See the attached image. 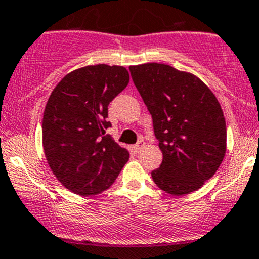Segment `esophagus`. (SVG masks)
Listing matches in <instances>:
<instances>
[{"label":"esophagus","instance_id":"obj_1","mask_svg":"<svg viewBox=\"0 0 259 259\" xmlns=\"http://www.w3.org/2000/svg\"><path fill=\"white\" fill-rule=\"evenodd\" d=\"M144 147H145V141H144V140H140V141L137 142L136 145H135V150H136L137 152L141 151V150L144 149Z\"/></svg>","mask_w":259,"mask_h":259}]
</instances>
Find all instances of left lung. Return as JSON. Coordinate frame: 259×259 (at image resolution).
Here are the masks:
<instances>
[{
	"label": "left lung",
	"mask_w": 259,
	"mask_h": 259,
	"mask_svg": "<svg viewBox=\"0 0 259 259\" xmlns=\"http://www.w3.org/2000/svg\"><path fill=\"white\" fill-rule=\"evenodd\" d=\"M132 80L146 104L162 152L155 184L173 196L201 188L226 151V123L212 91L193 73L164 63L131 66Z\"/></svg>",
	"instance_id": "obj_1"
}]
</instances>
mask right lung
Instances as JSON below:
<instances>
[{
    "instance_id": "1",
    "label": "right lung",
    "mask_w": 259,
    "mask_h": 259,
    "mask_svg": "<svg viewBox=\"0 0 259 259\" xmlns=\"http://www.w3.org/2000/svg\"><path fill=\"white\" fill-rule=\"evenodd\" d=\"M130 73L123 66L94 65L67 73L53 89L43 114L41 137L56 178L80 196L109 188L130 152L107 130L108 105L124 90Z\"/></svg>"
}]
</instances>
